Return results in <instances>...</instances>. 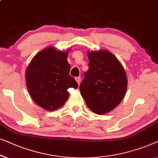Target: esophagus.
<instances>
[{
    "mask_svg": "<svg viewBox=\"0 0 158 158\" xmlns=\"http://www.w3.org/2000/svg\"><path fill=\"white\" fill-rule=\"evenodd\" d=\"M75 79H76V81H77V83H78V84H79L80 82H81V77H76V78H75Z\"/></svg>",
    "mask_w": 158,
    "mask_h": 158,
    "instance_id": "1",
    "label": "esophagus"
}]
</instances>
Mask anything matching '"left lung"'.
<instances>
[{"instance_id":"1","label":"left lung","mask_w":158,"mask_h":158,"mask_svg":"<svg viewBox=\"0 0 158 158\" xmlns=\"http://www.w3.org/2000/svg\"><path fill=\"white\" fill-rule=\"evenodd\" d=\"M89 69L79 89L87 106L96 114L114 110L123 100L127 87L123 66L107 51L88 53Z\"/></svg>"}]
</instances>
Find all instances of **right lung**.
Segmentation results:
<instances>
[{
    "instance_id": "add662e5",
    "label": "right lung",
    "mask_w": 158,
    "mask_h": 158,
    "mask_svg": "<svg viewBox=\"0 0 158 158\" xmlns=\"http://www.w3.org/2000/svg\"><path fill=\"white\" fill-rule=\"evenodd\" d=\"M68 52L47 48L37 54L26 73V85L38 105L48 111L56 110L67 100L69 88L79 85L69 75Z\"/></svg>"
}]
</instances>
